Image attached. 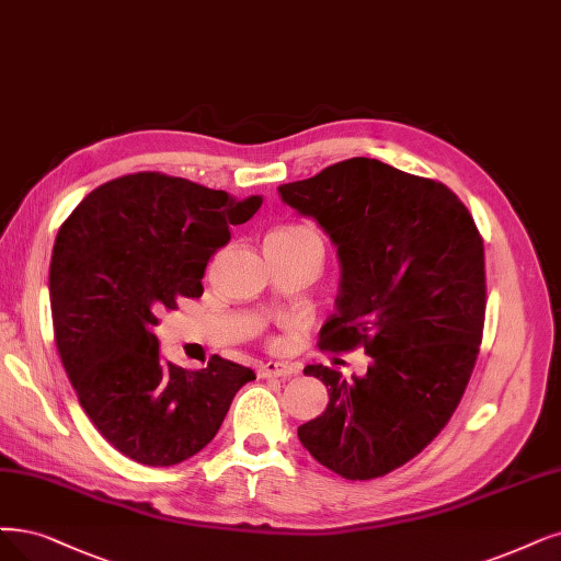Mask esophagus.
<instances>
[{
    "label": "esophagus",
    "instance_id": "1",
    "mask_svg": "<svg viewBox=\"0 0 561 561\" xmlns=\"http://www.w3.org/2000/svg\"><path fill=\"white\" fill-rule=\"evenodd\" d=\"M259 375L263 379H286V377H296L298 367L291 363H279V360H267L261 365Z\"/></svg>",
    "mask_w": 561,
    "mask_h": 561
}]
</instances>
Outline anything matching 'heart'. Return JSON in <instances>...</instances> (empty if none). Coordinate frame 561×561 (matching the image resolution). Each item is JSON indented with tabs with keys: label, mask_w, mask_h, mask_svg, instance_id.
Returning a JSON list of instances; mask_svg holds the SVG:
<instances>
[{
	"label": "heart",
	"mask_w": 561,
	"mask_h": 561,
	"mask_svg": "<svg viewBox=\"0 0 561 561\" xmlns=\"http://www.w3.org/2000/svg\"><path fill=\"white\" fill-rule=\"evenodd\" d=\"M267 238H279V240H286V242H314V244H319L323 249V242H321V238H319V233L314 231V228L302 226V224L277 228V231H273Z\"/></svg>",
	"instance_id": "obj_1"
}]
</instances>
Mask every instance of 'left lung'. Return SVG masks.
<instances>
[{
	"mask_svg": "<svg viewBox=\"0 0 561 561\" xmlns=\"http://www.w3.org/2000/svg\"><path fill=\"white\" fill-rule=\"evenodd\" d=\"M337 247L335 312L319 346L371 358L363 377L307 365L328 388L300 444L348 481L409 462L444 430L479 356L485 254L467 207L444 184L354 157L277 186Z\"/></svg>",
	"mask_w": 561,
	"mask_h": 561,
	"instance_id": "8db88e82",
	"label": "left lung"
}]
</instances>
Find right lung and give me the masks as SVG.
Instances as JSON below:
<instances>
[{
    "label": "right lung",
    "instance_id": "obj_1",
    "mask_svg": "<svg viewBox=\"0 0 561 561\" xmlns=\"http://www.w3.org/2000/svg\"><path fill=\"white\" fill-rule=\"evenodd\" d=\"M261 203L136 173L96 186L59 228L50 261L59 358L94 427L134 462L190 460L256 379L219 356L203 369L163 360L154 328L163 309L203 294L207 261Z\"/></svg>",
    "mask_w": 561,
    "mask_h": 561
}]
</instances>
